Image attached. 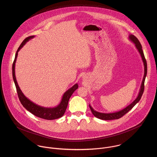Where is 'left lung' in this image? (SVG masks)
Instances as JSON below:
<instances>
[{
  "mask_svg": "<svg viewBox=\"0 0 157 157\" xmlns=\"http://www.w3.org/2000/svg\"><path fill=\"white\" fill-rule=\"evenodd\" d=\"M129 39L134 44L136 49H138L139 53L141 55V57L142 58V60L143 62V64H144V77L143 78V81L141 83V88L140 90V92L138 94V95L137 97V98L134 101L130 104L129 106H128L126 108H125L124 109L118 111V112H113V113H101V112H97L95 111V110H94V109L90 106V109L91 110V112L93 113V115L101 120H115V119H118L121 117H122L124 115H125L127 112H129L135 105L140 100L141 96L143 94L144 90V81H145V78L147 75V62H146V60L144 57V55L143 53V51L142 50V46L140 44V42H139V40H138V39L132 34L129 35Z\"/></svg>",
  "mask_w": 157,
  "mask_h": 157,
  "instance_id": "obj_1",
  "label": "left lung"
}]
</instances>
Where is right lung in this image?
<instances>
[{"instance_id": "1", "label": "right lung", "mask_w": 157, "mask_h": 157, "mask_svg": "<svg viewBox=\"0 0 157 157\" xmlns=\"http://www.w3.org/2000/svg\"><path fill=\"white\" fill-rule=\"evenodd\" d=\"M34 37V36H29L26 37L23 41L22 43L21 44L20 46L19 47L16 56H15V59L13 63V67H12V70H13V78L16 85V88L17 90V95L19 98V100L21 103H22L23 106L28 111L34 115L35 116L37 117H40L41 118H44L45 120H55L59 118L62 117L65 112L66 111V109L67 108V105H68V101L69 100L72 95V94L74 93V92L78 88V85L77 83L75 84L73 86H72L70 89L67 90L65 94H63L61 102L60 104L55 107V108H45L42 107L40 106H39L31 101H30L28 98H27L24 94H23L22 90L20 89L18 83L16 80V75H15V64L17 59V57L18 55V52L19 50L22 48L25 44L28 42L30 39H33Z\"/></svg>"}]
</instances>
